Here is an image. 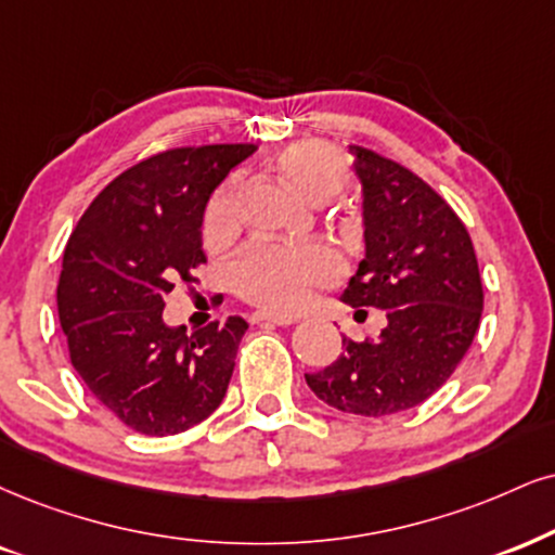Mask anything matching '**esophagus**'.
Instances as JSON below:
<instances>
[{
    "instance_id": "obj_1",
    "label": "esophagus",
    "mask_w": 555,
    "mask_h": 555,
    "mask_svg": "<svg viewBox=\"0 0 555 555\" xmlns=\"http://www.w3.org/2000/svg\"><path fill=\"white\" fill-rule=\"evenodd\" d=\"M255 324H275V326H291L293 324V317H278V313H267V311H257L255 317H251Z\"/></svg>"
}]
</instances>
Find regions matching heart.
Returning <instances> with one entry per match:
<instances>
[{
	"instance_id": "obj_1",
	"label": "heart",
	"mask_w": 555,
	"mask_h": 555,
	"mask_svg": "<svg viewBox=\"0 0 555 555\" xmlns=\"http://www.w3.org/2000/svg\"><path fill=\"white\" fill-rule=\"evenodd\" d=\"M272 169L280 182L311 203L330 201L350 182V164L330 143L300 141L275 156ZM236 188L223 184L210 197L203 218L205 244L221 246L236 234ZM337 278V259L324 246H251L231 267V285L249 304L267 311H296L313 288Z\"/></svg>"
}]
</instances>
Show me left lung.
<instances>
[{"label":"left lung","mask_w":555,"mask_h":555,"mask_svg":"<svg viewBox=\"0 0 555 555\" xmlns=\"http://www.w3.org/2000/svg\"><path fill=\"white\" fill-rule=\"evenodd\" d=\"M362 182L365 259L341 300L386 311L378 339L341 337V354L306 383L358 416H388L429 399L461 365L483 311L474 242L455 210L371 149L350 146ZM360 313V311H358Z\"/></svg>","instance_id":"8db88e82"}]
</instances>
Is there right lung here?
Wrapping results in <instances>:
<instances>
[{
	"label": "right lung",
	"mask_w": 555,
	"mask_h": 555,
	"mask_svg": "<svg viewBox=\"0 0 555 555\" xmlns=\"http://www.w3.org/2000/svg\"><path fill=\"white\" fill-rule=\"evenodd\" d=\"M255 143L154 154L115 177L68 236L59 319L74 371L102 406L141 435L164 437L216 412L229 388L242 317L188 334L167 326L164 298L205 262L203 214Z\"/></svg>",
	"instance_id": "add662e5"
}]
</instances>
